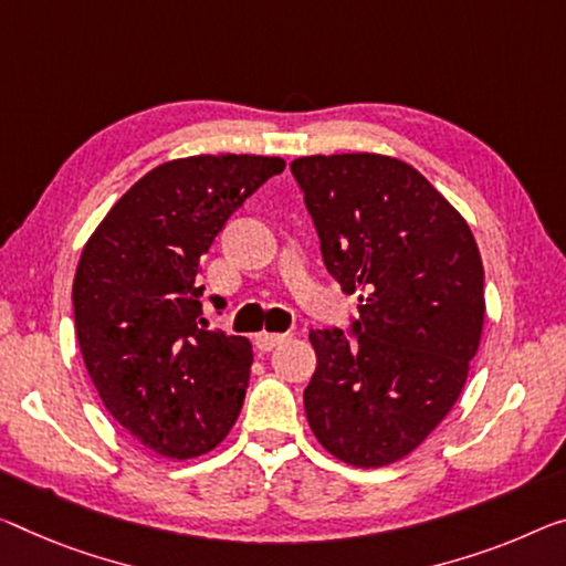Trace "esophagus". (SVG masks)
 <instances>
[{
    "label": "esophagus",
    "instance_id": "1",
    "mask_svg": "<svg viewBox=\"0 0 566 566\" xmlns=\"http://www.w3.org/2000/svg\"><path fill=\"white\" fill-rule=\"evenodd\" d=\"M289 334H271V332H260L255 334V346L260 352H271L273 346H277L281 342H285Z\"/></svg>",
    "mask_w": 566,
    "mask_h": 566
}]
</instances>
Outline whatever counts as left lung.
I'll return each mask as SVG.
<instances>
[{"label":"left lung","mask_w":566,"mask_h":566,"mask_svg":"<svg viewBox=\"0 0 566 566\" xmlns=\"http://www.w3.org/2000/svg\"><path fill=\"white\" fill-rule=\"evenodd\" d=\"M291 171L326 271L359 293L354 338L342 328L308 334V424L344 463H397L463 392L483 334L481 253L463 214L395 156H301Z\"/></svg>","instance_id":"obj_1"}]
</instances>
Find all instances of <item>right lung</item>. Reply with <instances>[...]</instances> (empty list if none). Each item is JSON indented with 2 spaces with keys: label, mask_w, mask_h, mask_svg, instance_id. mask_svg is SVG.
<instances>
[{
  "label": "right lung",
  "mask_w": 566,
  "mask_h": 566,
  "mask_svg": "<svg viewBox=\"0 0 566 566\" xmlns=\"http://www.w3.org/2000/svg\"><path fill=\"white\" fill-rule=\"evenodd\" d=\"M283 169L255 154L159 164L85 242L73 281L85 369L113 420L164 458L210 453L238 420L253 346L197 324V275L230 214Z\"/></svg>",
  "instance_id": "obj_1"
}]
</instances>
